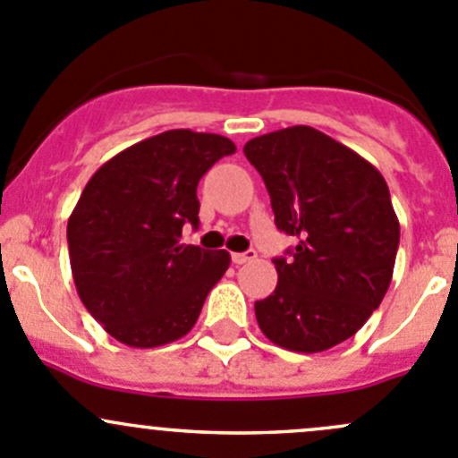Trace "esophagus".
I'll use <instances>...</instances> for the list:
<instances>
[{
  "label": "esophagus",
  "mask_w": 458,
  "mask_h": 458,
  "mask_svg": "<svg viewBox=\"0 0 458 458\" xmlns=\"http://www.w3.org/2000/svg\"><path fill=\"white\" fill-rule=\"evenodd\" d=\"M257 257L255 250H246V252H234L233 255V261L234 264H248V261H252Z\"/></svg>",
  "instance_id": "esophagus-1"
}]
</instances>
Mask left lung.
<instances>
[{"label":"left lung","mask_w":458,"mask_h":458,"mask_svg":"<svg viewBox=\"0 0 458 458\" xmlns=\"http://www.w3.org/2000/svg\"><path fill=\"white\" fill-rule=\"evenodd\" d=\"M243 154L264 179L275 225L297 237L277 257V286L255 301L277 347L319 353L369 319L392 284L401 225L383 174L306 125L257 136Z\"/></svg>","instance_id":"left-lung-1"}]
</instances>
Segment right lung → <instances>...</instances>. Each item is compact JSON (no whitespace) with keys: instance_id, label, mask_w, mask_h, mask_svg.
Instances as JSON below:
<instances>
[{"instance_id":"add662e5","label":"right lung","mask_w":458,"mask_h":458,"mask_svg":"<svg viewBox=\"0 0 458 458\" xmlns=\"http://www.w3.org/2000/svg\"><path fill=\"white\" fill-rule=\"evenodd\" d=\"M219 134L170 130L123 149L84 185L66 225L75 288L89 313L127 347L183 337L230 252L181 243L199 225L197 185L234 154Z\"/></svg>"}]
</instances>
